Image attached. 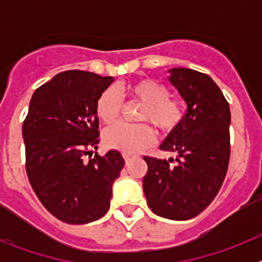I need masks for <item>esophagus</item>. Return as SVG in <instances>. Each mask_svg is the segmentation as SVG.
<instances>
[{
	"label": "esophagus",
	"instance_id": "esophagus-1",
	"mask_svg": "<svg viewBox=\"0 0 262 262\" xmlns=\"http://www.w3.org/2000/svg\"><path fill=\"white\" fill-rule=\"evenodd\" d=\"M123 159H124V161H126V165H128V163H129V161H131L133 156H131V155L123 154Z\"/></svg>",
	"mask_w": 262,
	"mask_h": 262
}]
</instances>
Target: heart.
<instances>
[{
	"label": "heart",
	"mask_w": 262,
	"mask_h": 262,
	"mask_svg": "<svg viewBox=\"0 0 262 262\" xmlns=\"http://www.w3.org/2000/svg\"><path fill=\"white\" fill-rule=\"evenodd\" d=\"M128 96L144 105L139 120L151 122L161 133L169 134L184 119V107L177 99L169 98V90L154 78H139L126 86ZM122 110V98L115 88H107L96 102L97 115L105 124L114 123ZM106 147L134 155L151 147L155 142L154 129L148 124L131 126L119 123L106 129L103 135Z\"/></svg>",
	"instance_id": "heart-1"
}]
</instances>
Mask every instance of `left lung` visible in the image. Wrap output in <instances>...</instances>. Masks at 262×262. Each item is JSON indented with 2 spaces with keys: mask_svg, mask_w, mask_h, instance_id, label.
<instances>
[{
  "mask_svg": "<svg viewBox=\"0 0 262 262\" xmlns=\"http://www.w3.org/2000/svg\"><path fill=\"white\" fill-rule=\"evenodd\" d=\"M169 81L186 102L182 122L160 145L173 159L145 156L143 189L149 209L159 216L187 221L212 202L230 161V105L210 76L172 68Z\"/></svg>",
  "mask_w": 262,
  "mask_h": 262,
  "instance_id": "1",
  "label": "left lung"
}]
</instances>
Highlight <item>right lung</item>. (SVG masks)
<instances>
[{
  "label": "right lung",
  "instance_id": "obj_1",
  "mask_svg": "<svg viewBox=\"0 0 262 262\" xmlns=\"http://www.w3.org/2000/svg\"><path fill=\"white\" fill-rule=\"evenodd\" d=\"M113 81L92 72L66 71L39 86L30 101L22 127L27 177L43 206L66 223L102 217L124 166L115 149L92 157L99 143L97 98Z\"/></svg>",
  "mask_w": 262,
  "mask_h": 262
}]
</instances>
